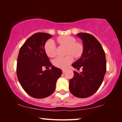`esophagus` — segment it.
<instances>
[{
    "label": "esophagus",
    "instance_id": "obj_1",
    "mask_svg": "<svg viewBox=\"0 0 122 122\" xmlns=\"http://www.w3.org/2000/svg\"><path fill=\"white\" fill-rule=\"evenodd\" d=\"M66 70H65V69H63V70H62V72H63V73H65L66 72Z\"/></svg>",
    "mask_w": 122,
    "mask_h": 122
}]
</instances>
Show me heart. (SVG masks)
<instances>
[{"label":"heart","mask_w":122,"mask_h":122,"mask_svg":"<svg viewBox=\"0 0 122 122\" xmlns=\"http://www.w3.org/2000/svg\"><path fill=\"white\" fill-rule=\"evenodd\" d=\"M58 42L60 44L67 47L66 54L65 56H59L53 61V64L56 67L65 69L73 61V56L74 58H79L82 56L84 51V46L81 43L76 42V39L71 36H63L57 38ZM44 50L49 57H54L56 54V43L53 40H49L44 46Z\"/></svg>","instance_id":"heart-1"}]
</instances>
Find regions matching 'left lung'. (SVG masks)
Instances as JSON below:
<instances>
[{
    "label": "left lung",
    "mask_w": 122,
    "mask_h": 122,
    "mask_svg": "<svg viewBox=\"0 0 122 122\" xmlns=\"http://www.w3.org/2000/svg\"><path fill=\"white\" fill-rule=\"evenodd\" d=\"M77 36L83 41L84 51L72 66L77 70L81 67L83 71H74L69 90L76 97L85 98L94 94L101 86L106 72V58L102 46L94 36L85 33Z\"/></svg>",
    "instance_id": "8db88e82"
}]
</instances>
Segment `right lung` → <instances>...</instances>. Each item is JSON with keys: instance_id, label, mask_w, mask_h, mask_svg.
Segmentation results:
<instances>
[{"instance_id": "add662e5", "label": "right lung", "mask_w": 122, "mask_h": 122, "mask_svg": "<svg viewBox=\"0 0 122 122\" xmlns=\"http://www.w3.org/2000/svg\"><path fill=\"white\" fill-rule=\"evenodd\" d=\"M51 35L36 33L29 37L19 50L16 75L25 92L33 98L41 99L53 94L61 69L52 66L44 50L46 41ZM43 66L51 69L43 71Z\"/></svg>"}]
</instances>
